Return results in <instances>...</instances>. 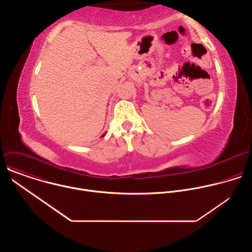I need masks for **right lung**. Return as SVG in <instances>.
<instances>
[{
    "mask_svg": "<svg viewBox=\"0 0 252 252\" xmlns=\"http://www.w3.org/2000/svg\"><path fill=\"white\" fill-rule=\"evenodd\" d=\"M102 136H104V134H102Z\"/></svg>",
    "mask_w": 252,
    "mask_h": 252,
    "instance_id": "add662e5",
    "label": "right lung"
}]
</instances>
